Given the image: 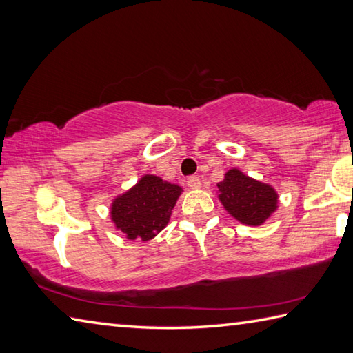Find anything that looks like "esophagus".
<instances>
[{
	"label": "esophagus",
	"mask_w": 353,
	"mask_h": 353,
	"mask_svg": "<svg viewBox=\"0 0 353 353\" xmlns=\"http://www.w3.org/2000/svg\"><path fill=\"white\" fill-rule=\"evenodd\" d=\"M186 185L190 186L191 190H199L200 188V179L196 177V176H190L188 179H186Z\"/></svg>",
	"instance_id": "1"
}]
</instances>
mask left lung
Returning a JSON list of instances; mask_svg holds the SVG:
<instances>
[{"label": "left lung", "instance_id": "1", "mask_svg": "<svg viewBox=\"0 0 353 353\" xmlns=\"http://www.w3.org/2000/svg\"><path fill=\"white\" fill-rule=\"evenodd\" d=\"M216 186L224 209L243 224L261 226L277 209L273 186L254 181L238 168L229 170Z\"/></svg>", "mask_w": 353, "mask_h": 353}]
</instances>
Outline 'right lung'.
Returning <instances> with one entry per match:
<instances>
[{
    "label": "right lung",
    "mask_w": 353,
    "mask_h": 353,
    "mask_svg": "<svg viewBox=\"0 0 353 353\" xmlns=\"http://www.w3.org/2000/svg\"><path fill=\"white\" fill-rule=\"evenodd\" d=\"M182 188L153 174L142 176L138 183L112 201L110 219L129 239L154 238L167 226Z\"/></svg>",
    "instance_id": "add662e5"
}]
</instances>
